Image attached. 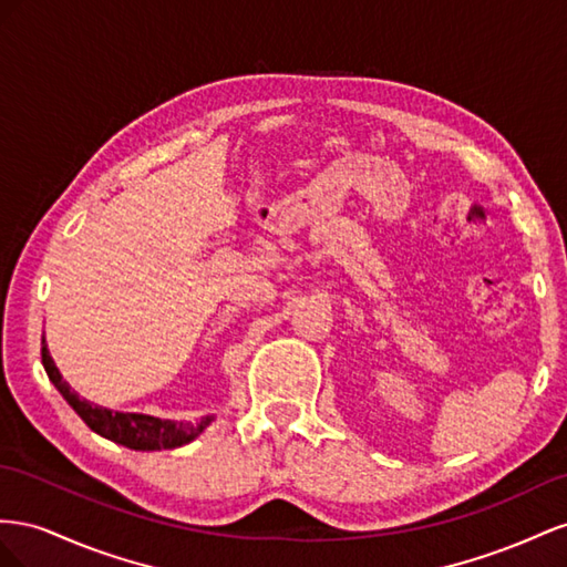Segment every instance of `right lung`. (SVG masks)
Wrapping results in <instances>:
<instances>
[{
  "label": "right lung",
  "mask_w": 567,
  "mask_h": 567,
  "mask_svg": "<svg viewBox=\"0 0 567 567\" xmlns=\"http://www.w3.org/2000/svg\"><path fill=\"white\" fill-rule=\"evenodd\" d=\"M42 365L56 390L61 392V396L71 403L73 411L85 420V425L90 430L127 449L158 451V449L183 446V444H189L194 436H199L204 427L214 420L212 415H206L197 420V423H173V420H158V417L140 415V413H113L109 409L94 406V403L80 399L69 386V382L61 378L50 351H47L44 337H42Z\"/></svg>",
  "instance_id": "add662e5"
}]
</instances>
